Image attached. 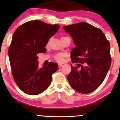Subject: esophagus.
<instances>
[{
  "label": "esophagus",
  "instance_id": "34e87169",
  "mask_svg": "<svg viewBox=\"0 0 120 120\" xmlns=\"http://www.w3.org/2000/svg\"><path fill=\"white\" fill-rule=\"evenodd\" d=\"M58 66H59V68H60V67H61L62 66H63V64H60V63H59V64H58Z\"/></svg>",
  "mask_w": 120,
  "mask_h": 120
}]
</instances>
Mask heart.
Listing matches in <instances>:
<instances>
[{
	"label": "heart",
	"instance_id": "1",
	"mask_svg": "<svg viewBox=\"0 0 120 120\" xmlns=\"http://www.w3.org/2000/svg\"><path fill=\"white\" fill-rule=\"evenodd\" d=\"M63 38H64V37H63ZM64 56H65V55L64 53H59V54H57L55 56V59L57 60V61L61 62L63 61V59H64Z\"/></svg>",
	"mask_w": 120,
	"mask_h": 120
}]
</instances>
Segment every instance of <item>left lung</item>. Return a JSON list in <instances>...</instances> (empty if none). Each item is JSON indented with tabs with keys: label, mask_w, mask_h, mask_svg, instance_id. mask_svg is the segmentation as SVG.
<instances>
[{
	"label": "left lung",
	"mask_w": 120,
	"mask_h": 120,
	"mask_svg": "<svg viewBox=\"0 0 120 120\" xmlns=\"http://www.w3.org/2000/svg\"><path fill=\"white\" fill-rule=\"evenodd\" d=\"M71 35L75 47L71 50L73 63L68 80L81 94L97 89L105 79L111 64L110 44L99 29L82 22L63 27Z\"/></svg>",
	"instance_id": "8db88e82"
}]
</instances>
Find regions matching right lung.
<instances>
[{"instance_id": "right-lung-1", "label": "right lung", "mask_w": 120, "mask_h": 120, "mask_svg": "<svg viewBox=\"0 0 120 120\" xmlns=\"http://www.w3.org/2000/svg\"><path fill=\"white\" fill-rule=\"evenodd\" d=\"M60 25L42 21L26 22L15 30L8 49L13 79L20 90L30 95L43 93L49 87L52 75L58 69L57 63L39 68L37 55L46 53L48 41Z\"/></svg>"}]
</instances>
